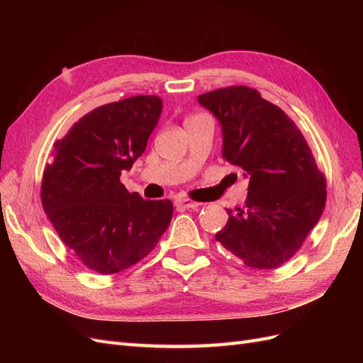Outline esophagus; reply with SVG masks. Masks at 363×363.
<instances>
[{
  "label": "esophagus",
  "mask_w": 363,
  "mask_h": 363,
  "mask_svg": "<svg viewBox=\"0 0 363 363\" xmlns=\"http://www.w3.org/2000/svg\"><path fill=\"white\" fill-rule=\"evenodd\" d=\"M174 204L177 206V207H183V208H196L200 206V203H195V201H192V200H189V199H177L174 201Z\"/></svg>",
  "instance_id": "obj_1"
}]
</instances>
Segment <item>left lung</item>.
<instances>
[{
	"label": "left lung",
	"instance_id": "left-lung-1",
	"mask_svg": "<svg viewBox=\"0 0 363 363\" xmlns=\"http://www.w3.org/2000/svg\"><path fill=\"white\" fill-rule=\"evenodd\" d=\"M196 100L221 125L223 157L248 179L245 207L227 208L216 240L250 268L283 265L320 221L324 174L294 121L256 89L230 86Z\"/></svg>",
	"mask_w": 363,
	"mask_h": 363
}]
</instances>
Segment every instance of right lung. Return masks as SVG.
Instances as JSON below:
<instances>
[{"mask_svg": "<svg viewBox=\"0 0 363 363\" xmlns=\"http://www.w3.org/2000/svg\"><path fill=\"white\" fill-rule=\"evenodd\" d=\"M162 106L156 95H138L96 107L54 144L56 156L42 179L43 211L92 271L116 274L135 265L171 223L169 200H144L119 180L145 151Z\"/></svg>", "mask_w": 363, "mask_h": 363, "instance_id": "1", "label": "right lung"}]
</instances>
